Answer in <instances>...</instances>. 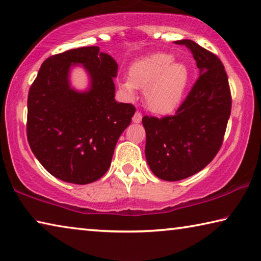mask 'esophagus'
Segmentation results:
<instances>
[{"label": "esophagus", "mask_w": 261, "mask_h": 261, "mask_svg": "<svg viewBox=\"0 0 261 261\" xmlns=\"http://www.w3.org/2000/svg\"><path fill=\"white\" fill-rule=\"evenodd\" d=\"M142 114L139 113V111H136V114L134 115V117H132V122L134 123H140L142 122Z\"/></svg>", "instance_id": "34e87169"}]
</instances>
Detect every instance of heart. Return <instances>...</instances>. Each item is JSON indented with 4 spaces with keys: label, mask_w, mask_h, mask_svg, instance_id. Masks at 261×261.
Returning <instances> with one entry per match:
<instances>
[{
    "label": "heart",
    "mask_w": 261,
    "mask_h": 261,
    "mask_svg": "<svg viewBox=\"0 0 261 261\" xmlns=\"http://www.w3.org/2000/svg\"><path fill=\"white\" fill-rule=\"evenodd\" d=\"M188 80L189 71L184 63L174 61L168 53H154L131 66L129 80L121 82V88L129 98L136 96L137 89H145L147 108L165 115L181 105Z\"/></svg>",
    "instance_id": "obj_1"
}]
</instances>
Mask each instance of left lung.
<instances>
[{
  "instance_id": "obj_1",
  "label": "left lung",
  "mask_w": 261,
  "mask_h": 261,
  "mask_svg": "<svg viewBox=\"0 0 261 261\" xmlns=\"http://www.w3.org/2000/svg\"><path fill=\"white\" fill-rule=\"evenodd\" d=\"M185 45L200 76L175 115L144 116L145 155L151 171L165 181H179L203 169L222 146L231 114V93L222 61L195 41Z\"/></svg>"
}]
</instances>
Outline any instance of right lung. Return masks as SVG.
Returning a JSON list of instances; mask_svg holds the SVG:
<instances>
[{"mask_svg": "<svg viewBox=\"0 0 261 261\" xmlns=\"http://www.w3.org/2000/svg\"><path fill=\"white\" fill-rule=\"evenodd\" d=\"M82 64L91 86L77 92L69 71ZM117 63L100 47H79L44 61L28 96V142L46 171L65 182L87 185L108 171L119 136L136 108L115 101Z\"/></svg>", "mask_w": 261, "mask_h": 261, "instance_id": "right-lung-1", "label": "right lung"}]
</instances>
